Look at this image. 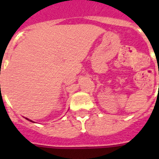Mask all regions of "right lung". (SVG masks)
<instances>
[{"label":"right lung","mask_w":159,"mask_h":159,"mask_svg":"<svg viewBox=\"0 0 159 159\" xmlns=\"http://www.w3.org/2000/svg\"><path fill=\"white\" fill-rule=\"evenodd\" d=\"M27 120H28V119H27Z\"/></svg>","instance_id":"right-lung-1"}]
</instances>
